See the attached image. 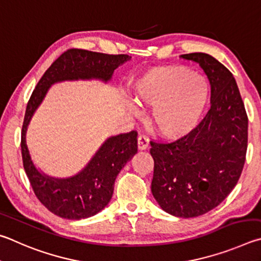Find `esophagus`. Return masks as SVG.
<instances>
[{
    "mask_svg": "<svg viewBox=\"0 0 261 261\" xmlns=\"http://www.w3.org/2000/svg\"><path fill=\"white\" fill-rule=\"evenodd\" d=\"M138 147L139 150H145L149 147V139L148 136H145L143 134H140L138 138Z\"/></svg>",
    "mask_w": 261,
    "mask_h": 261,
    "instance_id": "obj_1",
    "label": "esophagus"
}]
</instances>
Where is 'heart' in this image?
I'll use <instances>...</instances> for the list:
<instances>
[{
	"label": "heart",
	"instance_id": "heart-1",
	"mask_svg": "<svg viewBox=\"0 0 261 261\" xmlns=\"http://www.w3.org/2000/svg\"><path fill=\"white\" fill-rule=\"evenodd\" d=\"M208 97L207 81L185 66L156 67L135 85L136 102L153 108L152 126L170 140L184 138L198 125ZM129 110L136 113L134 105Z\"/></svg>",
	"mask_w": 261,
	"mask_h": 261
}]
</instances>
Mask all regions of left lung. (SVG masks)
I'll return each instance as SVG.
<instances>
[{"label":"left lung","mask_w":261,"mask_h":261,"mask_svg":"<svg viewBox=\"0 0 261 261\" xmlns=\"http://www.w3.org/2000/svg\"><path fill=\"white\" fill-rule=\"evenodd\" d=\"M199 64L211 85V109L189 134L171 143L151 141V191L164 211L195 218L217 207L234 189L248 148V116L226 66L204 53L181 55Z\"/></svg>","instance_id":"8db88e82"}]
</instances>
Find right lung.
<instances>
[{"instance_id":"add662e5","label":"right lung","mask_w":261,"mask_h":261,"mask_svg":"<svg viewBox=\"0 0 261 261\" xmlns=\"http://www.w3.org/2000/svg\"><path fill=\"white\" fill-rule=\"evenodd\" d=\"M132 57L82 49H68L50 66L36 85L27 103L21 129V156L25 172L36 197L56 216L80 220L107 206L112 197L114 181L128 161L138 152V133L111 136L100 145L84 170L66 179L45 175L35 167L26 144V132L36 109L51 85L61 81L111 80L114 70Z\"/></svg>"}]
</instances>
